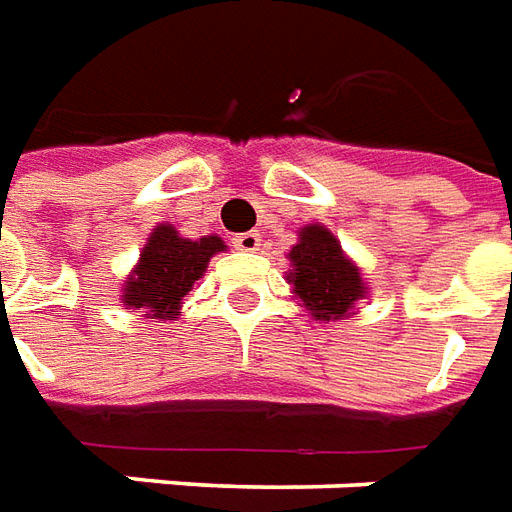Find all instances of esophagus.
Returning a JSON list of instances; mask_svg holds the SVG:
<instances>
[{"label": "esophagus", "instance_id": "34e87169", "mask_svg": "<svg viewBox=\"0 0 512 512\" xmlns=\"http://www.w3.org/2000/svg\"><path fill=\"white\" fill-rule=\"evenodd\" d=\"M231 242H234V248L253 253V250H259V242H262V239H259V234H253V231H245V234H237Z\"/></svg>", "mask_w": 512, "mask_h": 512}]
</instances>
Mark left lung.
Returning <instances> with one entry per match:
<instances>
[{
	"label": "left lung",
	"instance_id": "8db88e82",
	"mask_svg": "<svg viewBox=\"0 0 512 512\" xmlns=\"http://www.w3.org/2000/svg\"><path fill=\"white\" fill-rule=\"evenodd\" d=\"M289 262V284L295 286V295L317 320H339L355 300L364 297L361 275L347 262L342 245L328 228H303L300 242L289 250Z\"/></svg>",
	"mask_w": 512,
	"mask_h": 512
}]
</instances>
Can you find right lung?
<instances>
[{
  "label": "right lung",
  "instance_id": "right-lung-1",
  "mask_svg": "<svg viewBox=\"0 0 512 512\" xmlns=\"http://www.w3.org/2000/svg\"><path fill=\"white\" fill-rule=\"evenodd\" d=\"M226 248L220 237H204L198 242L181 239L173 226H157L140 253V264L126 281L123 303L146 308L154 320L181 314L179 303L192 284L204 275L209 259Z\"/></svg>",
  "mask_w": 512,
  "mask_h": 512
}]
</instances>
